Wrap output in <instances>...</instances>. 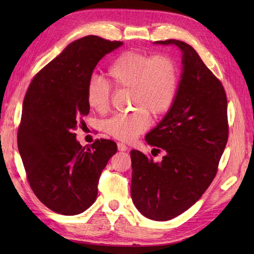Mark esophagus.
Here are the masks:
<instances>
[{"label":"esophagus","instance_id":"obj_1","mask_svg":"<svg viewBox=\"0 0 254 254\" xmlns=\"http://www.w3.org/2000/svg\"><path fill=\"white\" fill-rule=\"evenodd\" d=\"M118 149L120 150V152H126V150L127 149V146L123 143H118Z\"/></svg>","mask_w":254,"mask_h":254}]
</instances>
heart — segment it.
Returning <instances> with one entry per match:
<instances>
[{"label": "heart", "mask_w": 254, "mask_h": 254, "mask_svg": "<svg viewBox=\"0 0 254 254\" xmlns=\"http://www.w3.org/2000/svg\"><path fill=\"white\" fill-rule=\"evenodd\" d=\"M108 82L116 89H130L133 111L118 113L105 121L104 128L110 136L131 142L149 127V113L163 116L176 100L179 72L176 61L168 55L147 56L126 51L118 56L106 71ZM86 102L98 113L108 111L111 89L101 80L91 78L86 86Z\"/></svg>", "instance_id": "obj_1"}]
</instances>
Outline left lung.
Returning a JSON list of instances; mask_svg holds the SVG:
<instances>
[{
	"label": "left lung",
	"mask_w": 254,
	"mask_h": 254,
	"mask_svg": "<svg viewBox=\"0 0 254 254\" xmlns=\"http://www.w3.org/2000/svg\"><path fill=\"white\" fill-rule=\"evenodd\" d=\"M156 44L179 48L183 73L174 105L145 137L156 152L164 150L163 160L131 152V195L145 217L164 222L186 212L206 191L217 174L229 127L224 86L196 51L179 40Z\"/></svg>",
	"instance_id": "left-lung-1"
}]
</instances>
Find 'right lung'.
I'll use <instances>...</instances> for the list:
<instances>
[{
	"mask_svg": "<svg viewBox=\"0 0 254 254\" xmlns=\"http://www.w3.org/2000/svg\"><path fill=\"white\" fill-rule=\"evenodd\" d=\"M122 44L98 36L74 41L35 75L26 91L18 150L31 190L58 214L77 215L95 202L101 172L117 153L111 139L83 147L74 130L89 113L86 86L97 63Z\"/></svg>",
	"mask_w": 254,
	"mask_h": 254,
	"instance_id": "1",
	"label": "right lung"
}]
</instances>
